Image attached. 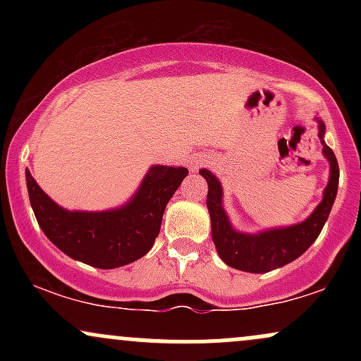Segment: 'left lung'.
Segmentation results:
<instances>
[{"instance_id": "1", "label": "left lung", "mask_w": 361, "mask_h": 361, "mask_svg": "<svg viewBox=\"0 0 361 361\" xmlns=\"http://www.w3.org/2000/svg\"><path fill=\"white\" fill-rule=\"evenodd\" d=\"M319 139L324 146L322 152L331 164V176L324 190V198L307 221L283 229L267 231L256 235L234 231L222 209L221 183L212 173L200 169V175L209 183L207 207L212 221V239L224 263L241 271L267 273L297 259L316 241L333 209L339 183L338 159L333 149L324 142V123L321 120H319Z\"/></svg>"}]
</instances>
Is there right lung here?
<instances>
[{
    "label": "right lung",
    "instance_id": "right-lung-1",
    "mask_svg": "<svg viewBox=\"0 0 361 361\" xmlns=\"http://www.w3.org/2000/svg\"><path fill=\"white\" fill-rule=\"evenodd\" d=\"M27 188L37 222L62 252L110 270L142 258L154 244L164 209L188 175L186 168L152 166L126 207L109 212H69L54 204L30 171Z\"/></svg>",
    "mask_w": 361,
    "mask_h": 361
}]
</instances>
